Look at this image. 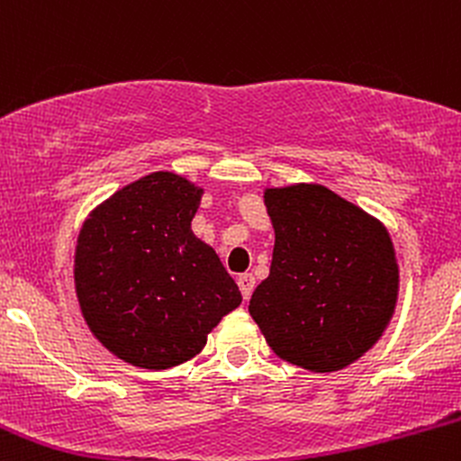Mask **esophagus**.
<instances>
[{
  "label": "esophagus",
  "instance_id": "esophagus-1",
  "mask_svg": "<svg viewBox=\"0 0 461 461\" xmlns=\"http://www.w3.org/2000/svg\"><path fill=\"white\" fill-rule=\"evenodd\" d=\"M238 285H240V293L242 297H245V301L251 297L253 288H256V277H253L251 273H242L238 275Z\"/></svg>",
  "mask_w": 461,
  "mask_h": 461
}]
</instances>
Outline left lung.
I'll use <instances>...</instances> for the list:
<instances>
[{"label":"left lung","mask_w":461,"mask_h":461,"mask_svg":"<svg viewBox=\"0 0 461 461\" xmlns=\"http://www.w3.org/2000/svg\"><path fill=\"white\" fill-rule=\"evenodd\" d=\"M275 230L268 277L249 314L275 356L312 373L347 368L377 345L399 299L393 238L321 184L264 190Z\"/></svg>","instance_id":"left-lung-1"}]
</instances>
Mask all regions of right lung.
<instances>
[{"label":"right lung","instance_id":"obj_1","mask_svg":"<svg viewBox=\"0 0 461 461\" xmlns=\"http://www.w3.org/2000/svg\"><path fill=\"white\" fill-rule=\"evenodd\" d=\"M203 188L171 171L136 179L91 210L77 234L79 310L102 345L131 366L193 359L242 294L190 230Z\"/></svg>","mask_w":461,"mask_h":461}]
</instances>
